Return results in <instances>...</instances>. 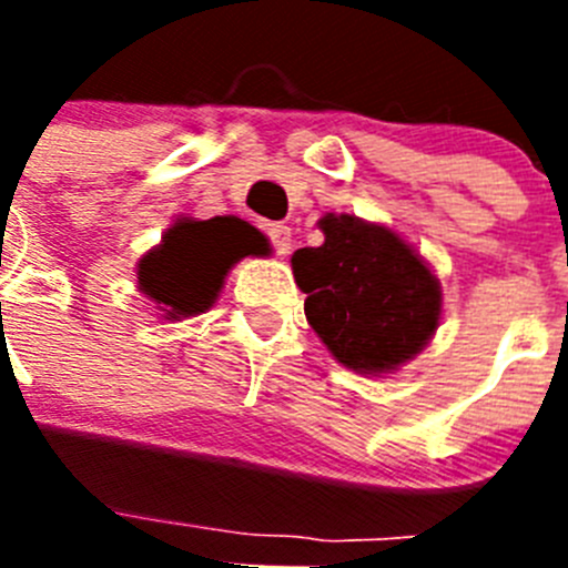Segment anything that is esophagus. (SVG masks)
<instances>
[{
  "label": "esophagus",
  "mask_w": 568,
  "mask_h": 568,
  "mask_svg": "<svg viewBox=\"0 0 568 568\" xmlns=\"http://www.w3.org/2000/svg\"><path fill=\"white\" fill-rule=\"evenodd\" d=\"M264 233H267L270 244L278 255H287L293 247V233H290L287 224H264Z\"/></svg>",
  "instance_id": "esophagus-1"
}]
</instances>
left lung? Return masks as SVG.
Here are the masks:
<instances>
[{
  "label": "left lung",
  "mask_w": 568,
  "mask_h": 568,
  "mask_svg": "<svg viewBox=\"0 0 568 568\" xmlns=\"http://www.w3.org/2000/svg\"><path fill=\"white\" fill-rule=\"evenodd\" d=\"M321 247L295 250L310 327L346 369L393 373L440 321V284L404 239L355 215H324Z\"/></svg>",
  "instance_id": "left-lung-1"
}]
</instances>
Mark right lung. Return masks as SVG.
Masks as SVG:
<instances>
[{
    "label": "right lung",
    "mask_w": 568,
    "mask_h": 568,
    "mask_svg": "<svg viewBox=\"0 0 568 568\" xmlns=\"http://www.w3.org/2000/svg\"><path fill=\"white\" fill-rule=\"evenodd\" d=\"M264 250L267 239L235 215H215L207 222L179 219L162 244L139 261V290L168 313L164 318L207 313L235 261Z\"/></svg>",
    "instance_id": "obj_1"
}]
</instances>
